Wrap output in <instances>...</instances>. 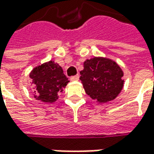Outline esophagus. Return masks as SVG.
<instances>
[{"label": "esophagus", "mask_w": 154, "mask_h": 154, "mask_svg": "<svg viewBox=\"0 0 154 154\" xmlns=\"http://www.w3.org/2000/svg\"><path fill=\"white\" fill-rule=\"evenodd\" d=\"M79 77H80V76H79V74H77V75H76V76H72V77H71V81H78L79 80Z\"/></svg>", "instance_id": "obj_1"}]
</instances>
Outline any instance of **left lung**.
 <instances>
[{
    "label": "left lung",
    "mask_w": 154,
    "mask_h": 154,
    "mask_svg": "<svg viewBox=\"0 0 154 154\" xmlns=\"http://www.w3.org/2000/svg\"><path fill=\"white\" fill-rule=\"evenodd\" d=\"M80 73L86 93L98 102L114 100L122 90V70L110 59L94 57L85 61Z\"/></svg>",
    "instance_id": "1"
}]
</instances>
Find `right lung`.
<instances>
[{
	"label": "right lung",
	"mask_w": 154,
	"mask_h": 154,
	"mask_svg": "<svg viewBox=\"0 0 154 154\" xmlns=\"http://www.w3.org/2000/svg\"><path fill=\"white\" fill-rule=\"evenodd\" d=\"M29 77L35 85V97L43 102H54L68 83L62 67L53 61L33 69Z\"/></svg>",
	"instance_id": "right-lung-1"
}]
</instances>
